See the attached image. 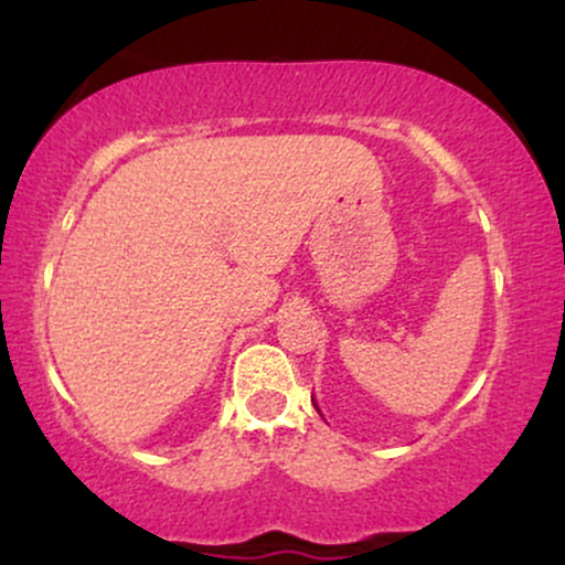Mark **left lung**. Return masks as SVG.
<instances>
[{
    "label": "left lung",
    "mask_w": 565,
    "mask_h": 565,
    "mask_svg": "<svg viewBox=\"0 0 565 565\" xmlns=\"http://www.w3.org/2000/svg\"><path fill=\"white\" fill-rule=\"evenodd\" d=\"M316 408H319V406H316Z\"/></svg>",
    "instance_id": "8db88e82"
}]
</instances>
